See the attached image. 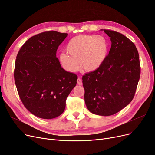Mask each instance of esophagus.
Returning a JSON list of instances; mask_svg holds the SVG:
<instances>
[{
	"mask_svg": "<svg viewBox=\"0 0 155 155\" xmlns=\"http://www.w3.org/2000/svg\"><path fill=\"white\" fill-rule=\"evenodd\" d=\"M77 83H78V85H82L83 84V81H82V79H81V78H78V81H77Z\"/></svg>",
	"mask_w": 155,
	"mask_h": 155,
	"instance_id": "1",
	"label": "esophagus"
}]
</instances>
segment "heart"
<instances>
[{
	"mask_svg": "<svg viewBox=\"0 0 155 155\" xmlns=\"http://www.w3.org/2000/svg\"><path fill=\"white\" fill-rule=\"evenodd\" d=\"M65 50L68 54L62 53L59 55V61L64 70L74 73L82 67L84 70L91 72L97 70L105 62L108 43L102 35H81L69 40Z\"/></svg>",
	"mask_w": 155,
	"mask_h": 155,
	"instance_id": "1",
	"label": "heart"
}]
</instances>
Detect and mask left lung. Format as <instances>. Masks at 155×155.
Segmentation results:
<instances>
[{
  "mask_svg": "<svg viewBox=\"0 0 155 155\" xmlns=\"http://www.w3.org/2000/svg\"><path fill=\"white\" fill-rule=\"evenodd\" d=\"M112 42L105 62L83 76L86 105L91 113L109 116L119 112L133 99L141 74L137 50L124 35L101 29Z\"/></svg>",
  "mask_w": 155,
  "mask_h": 155,
  "instance_id": "1",
  "label": "left lung"
}]
</instances>
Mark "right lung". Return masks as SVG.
<instances>
[{
    "label": "right lung",
    "mask_w": 155,
    "mask_h": 155,
    "mask_svg": "<svg viewBox=\"0 0 155 155\" xmlns=\"http://www.w3.org/2000/svg\"><path fill=\"white\" fill-rule=\"evenodd\" d=\"M68 33L45 31L28 39L16 57L14 81L19 98L28 111L44 119L61 115L78 76L65 71L57 48Z\"/></svg>",
    "instance_id": "1"
}]
</instances>
